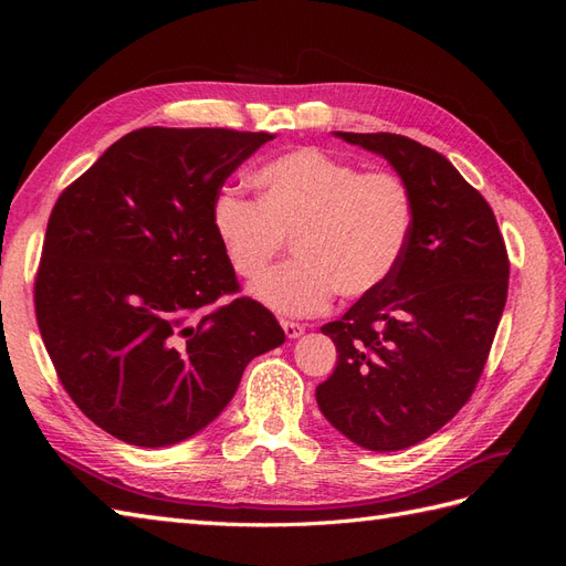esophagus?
Segmentation results:
<instances>
[{"instance_id": "1", "label": "esophagus", "mask_w": 566, "mask_h": 566, "mask_svg": "<svg viewBox=\"0 0 566 566\" xmlns=\"http://www.w3.org/2000/svg\"><path fill=\"white\" fill-rule=\"evenodd\" d=\"M283 325V333L287 339H295L300 335H304V325L302 323H295V321H281Z\"/></svg>"}]
</instances>
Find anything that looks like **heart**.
<instances>
[{
	"label": "heart",
	"mask_w": 566,
	"mask_h": 566,
	"mask_svg": "<svg viewBox=\"0 0 566 566\" xmlns=\"http://www.w3.org/2000/svg\"><path fill=\"white\" fill-rule=\"evenodd\" d=\"M256 200L221 188L212 231L241 279H260L293 238L295 260L252 295L271 312L310 316L342 297L378 290L399 266L413 227L408 186L318 148H300L254 172Z\"/></svg>",
	"instance_id": "heart-1"
}]
</instances>
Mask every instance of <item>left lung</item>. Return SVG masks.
<instances>
[{"instance_id":"left-lung-1","label":"left lung","mask_w":566,"mask_h":566,"mask_svg":"<svg viewBox=\"0 0 566 566\" xmlns=\"http://www.w3.org/2000/svg\"><path fill=\"white\" fill-rule=\"evenodd\" d=\"M335 136L394 167L413 227L391 276L321 328L339 356L316 401L356 447L401 451L472 397L505 310L507 250L489 202L441 153L401 134Z\"/></svg>"}]
</instances>
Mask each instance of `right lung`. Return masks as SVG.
Segmentation results:
<instances>
[{
  "instance_id": "add662e5",
  "label": "right lung",
  "mask_w": 566,
  "mask_h": 566,
  "mask_svg": "<svg viewBox=\"0 0 566 566\" xmlns=\"http://www.w3.org/2000/svg\"><path fill=\"white\" fill-rule=\"evenodd\" d=\"M269 132L144 127L115 142L51 210L35 312L59 380L101 430L172 447L229 406L285 333L212 231V202Z\"/></svg>"
}]
</instances>
